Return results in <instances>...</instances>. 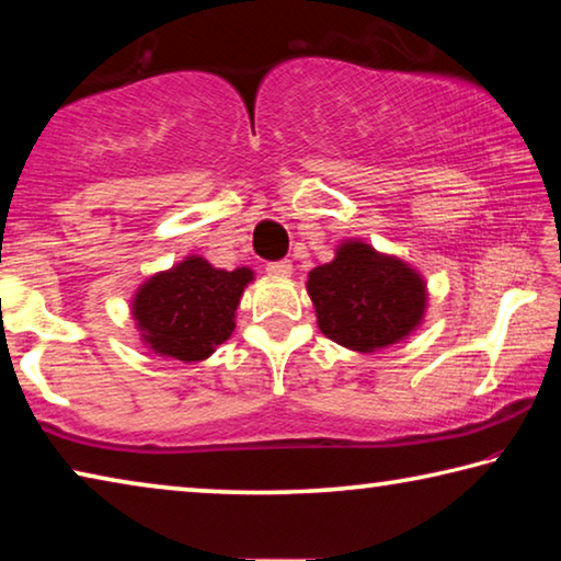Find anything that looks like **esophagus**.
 Here are the masks:
<instances>
[{
  "label": "esophagus",
  "mask_w": 561,
  "mask_h": 561,
  "mask_svg": "<svg viewBox=\"0 0 561 561\" xmlns=\"http://www.w3.org/2000/svg\"><path fill=\"white\" fill-rule=\"evenodd\" d=\"M267 272L272 274V277H282V279H287V277H291V262H289V260L270 262V264H267Z\"/></svg>",
  "instance_id": "obj_1"
}]
</instances>
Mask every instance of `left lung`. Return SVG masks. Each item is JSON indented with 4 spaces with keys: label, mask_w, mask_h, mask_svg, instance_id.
Masks as SVG:
<instances>
[{
    "label": "left lung",
    "mask_w": 561,
    "mask_h": 561,
    "mask_svg": "<svg viewBox=\"0 0 561 561\" xmlns=\"http://www.w3.org/2000/svg\"><path fill=\"white\" fill-rule=\"evenodd\" d=\"M307 291L321 334L358 354L405 341L428 309L423 274L364 240L341 242L334 260L309 272Z\"/></svg>",
    "instance_id": "obj_1"
}]
</instances>
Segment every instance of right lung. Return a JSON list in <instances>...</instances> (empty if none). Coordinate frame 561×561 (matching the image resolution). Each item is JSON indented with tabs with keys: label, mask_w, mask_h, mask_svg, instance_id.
<instances>
[{
	"label": "right lung",
	"mask_w": 561,
	"mask_h": 561,
	"mask_svg": "<svg viewBox=\"0 0 561 561\" xmlns=\"http://www.w3.org/2000/svg\"><path fill=\"white\" fill-rule=\"evenodd\" d=\"M252 279L250 267L227 272L201 254L150 274L130 299L140 341L150 354L183 364L210 358L232 336L237 307Z\"/></svg>",
	"instance_id": "right-lung-1"
}]
</instances>
